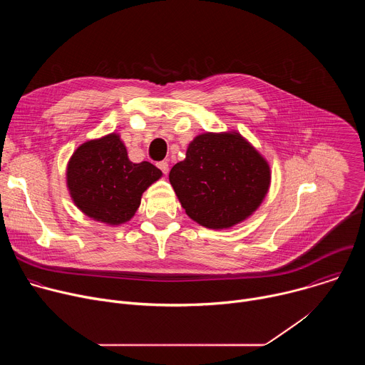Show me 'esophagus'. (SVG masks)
Wrapping results in <instances>:
<instances>
[{
    "instance_id": "1",
    "label": "esophagus",
    "mask_w": 365,
    "mask_h": 365,
    "mask_svg": "<svg viewBox=\"0 0 365 365\" xmlns=\"http://www.w3.org/2000/svg\"><path fill=\"white\" fill-rule=\"evenodd\" d=\"M158 168H159L165 175H168V172H169V163H168V162H159V163H158Z\"/></svg>"
}]
</instances>
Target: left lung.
<instances>
[{"label": "left lung", "instance_id": "left-lung-1", "mask_svg": "<svg viewBox=\"0 0 365 365\" xmlns=\"http://www.w3.org/2000/svg\"><path fill=\"white\" fill-rule=\"evenodd\" d=\"M169 180L186 214L206 228H230L250 217L270 186V168L238 133L197 135Z\"/></svg>", "mask_w": 365, "mask_h": 365}]
</instances>
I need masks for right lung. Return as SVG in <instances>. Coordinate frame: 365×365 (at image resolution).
Masks as SVG:
<instances>
[{
    "mask_svg": "<svg viewBox=\"0 0 365 365\" xmlns=\"http://www.w3.org/2000/svg\"><path fill=\"white\" fill-rule=\"evenodd\" d=\"M66 176L71 196L83 214L118 225L133 218L143 192L162 172L148 162H130L120 135L113 133L79 145Z\"/></svg>",
    "mask_w": 365,
    "mask_h": 365,
    "instance_id": "add662e5",
    "label": "right lung"
}]
</instances>
